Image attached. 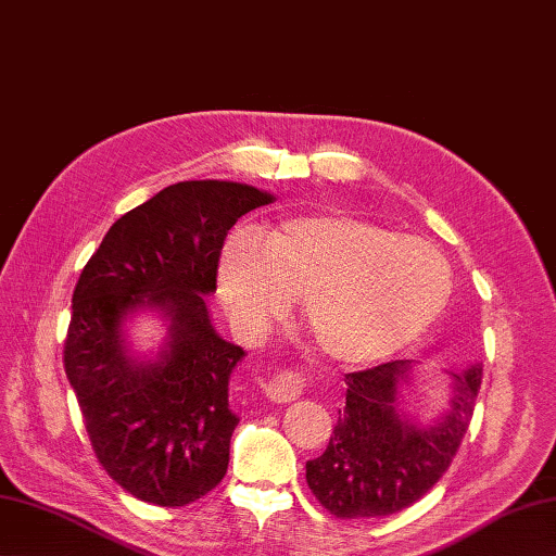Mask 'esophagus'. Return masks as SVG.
Listing matches in <instances>:
<instances>
[{"mask_svg":"<svg viewBox=\"0 0 556 556\" xmlns=\"http://www.w3.org/2000/svg\"><path fill=\"white\" fill-rule=\"evenodd\" d=\"M305 390V376L298 368H287L265 382V394L277 404H287L298 400Z\"/></svg>","mask_w":556,"mask_h":556,"instance_id":"obj_1","label":"esophagus"}]
</instances>
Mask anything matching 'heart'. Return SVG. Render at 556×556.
<instances>
[{"label":"heart","instance_id":"b5f03b06","mask_svg":"<svg viewBox=\"0 0 556 556\" xmlns=\"http://www.w3.org/2000/svg\"><path fill=\"white\" fill-rule=\"evenodd\" d=\"M451 289V265L432 241L348 213L283 218L258 239L239 232L218 255V291L241 326L258 329L301 298L312 340L348 364L414 343Z\"/></svg>","mask_w":556,"mask_h":556}]
</instances>
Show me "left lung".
I'll return each instance as SVG.
<instances>
[{
    "label": "left lung",
    "instance_id": "obj_1",
    "mask_svg": "<svg viewBox=\"0 0 556 556\" xmlns=\"http://www.w3.org/2000/svg\"><path fill=\"white\" fill-rule=\"evenodd\" d=\"M410 362L396 359L345 376V406L329 446L307 460V486L340 519H376L414 505L444 477L475 414L481 366L455 376L448 414L427 430L394 410Z\"/></svg>",
    "mask_w": 556,
    "mask_h": 556
}]
</instances>
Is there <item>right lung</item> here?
Wrapping results in <instances>:
<instances>
[{
    "label": "right lung",
    "mask_w": 556,
    "mask_h": 556,
    "mask_svg": "<svg viewBox=\"0 0 556 556\" xmlns=\"http://www.w3.org/2000/svg\"><path fill=\"white\" fill-rule=\"evenodd\" d=\"M273 194L227 180L168 185L110 227L73 293L63 366L98 463L142 503L185 507L220 483L239 418L227 380L244 350L213 331L225 235ZM140 304L172 321L163 359L136 365L121 317Z\"/></svg>",
    "instance_id": "right-lung-1"
}]
</instances>
